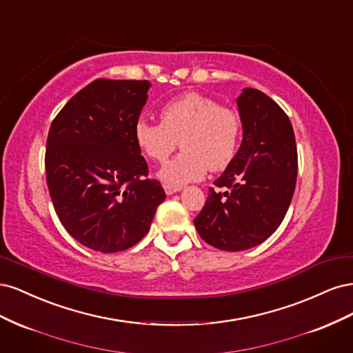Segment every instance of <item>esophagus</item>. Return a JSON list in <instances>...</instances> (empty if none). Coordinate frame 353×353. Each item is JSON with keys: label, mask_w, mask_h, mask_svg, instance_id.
<instances>
[{"label": "esophagus", "mask_w": 353, "mask_h": 353, "mask_svg": "<svg viewBox=\"0 0 353 353\" xmlns=\"http://www.w3.org/2000/svg\"><path fill=\"white\" fill-rule=\"evenodd\" d=\"M178 191H181V187H172V185H165V193L168 196H172L175 193H178Z\"/></svg>", "instance_id": "esophagus-1"}]
</instances>
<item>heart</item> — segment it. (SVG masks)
Masks as SVG:
<instances>
[{"instance_id": "1", "label": "heart", "mask_w": 353, "mask_h": 353, "mask_svg": "<svg viewBox=\"0 0 353 353\" xmlns=\"http://www.w3.org/2000/svg\"><path fill=\"white\" fill-rule=\"evenodd\" d=\"M138 147L153 162L165 163L178 141L181 152L159 172L166 185L183 187L201 179L208 168H227L237 152L240 121L231 109L197 92L166 103L160 122L138 121L134 128Z\"/></svg>"}]
</instances>
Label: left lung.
<instances>
[{"label": "left lung", "instance_id": "1", "mask_svg": "<svg viewBox=\"0 0 353 353\" xmlns=\"http://www.w3.org/2000/svg\"><path fill=\"white\" fill-rule=\"evenodd\" d=\"M243 140L194 219L200 237L227 252L254 248L280 227L297 178L293 126L268 95L244 88L237 99Z\"/></svg>", "mask_w": 353, "mask_h": 353}]
</instances>
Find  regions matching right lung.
Returning <instances> with one entry per match:
<instances>
[{"instance_id": "1", "label": "right lung", "mask_w": 353, "mask_h": 353, "mask_svg": "<svg viewBox=\"0 0 353 353\" xmlns=\"http://www.w3.org/2000/svg\"><path fill=\"white\" fill-rule=\"evenodd\" d=\"M148 81L97 79L66 103L50 126L47 185L61 225L85 248L114 253L150 230L165 200L145 178L134 128L148 99Z\"/></svg>"}]
</instances>
